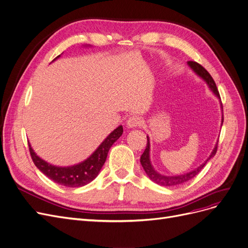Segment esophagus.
<instances>
[{"instance_id":"obj_1","label":"esophagus","mask_w":248,"mask_h":248,"mask_svg":"<svg viewBox=\"0 0 248 248\" xmlns=\"http://www.w3.org/2000/svg\"><path fill=\"white\" fill-rule=\"evenodd\" d=\"M142 124H143L142 118L138 115L131 116L126 122V125L128 127H137V126H141Z\"/></svg>"}]
</instances>
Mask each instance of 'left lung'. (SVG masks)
<instances>
[{
  "label": "left lung",
  "mask_w": 248,
  "mask_h": 248,
  "mask_svg": "<svg viewBox=\"0 0 248 248\" xmlns=\"http://www.w3.org/2000/svg\"><path fill=\"white\" fill-rule=\"evenodd\" d=\"M188 66L195 71L200 77H202L204 81H206L208 83V85L210 86V88L214 91V93L216 94L218 97H220V94H219V91H218V88L216 86V83H215L214 79L212 78V76L210 75V73L204 69L202 64H200L199 62H187ZM223 108V107H222ZM223 121L224 118H222V124H223ZM217 150H218V143L217 145L215 146L214 150L212 154L210 155V157L208 158V160L204 162L203 164H202L200 167H198V169H195L192 170L190 172H188V173H186L184 175H178V176H164V175H161L159 173H157V172L154 170V168L152 167V165H151L150 163V159H149V151H150V142H149V137H147V147L144 151V153L142 154L141 156V164L145 170V172L147 173V175L150 177V179L156 182L157 185H160V186H179L181 184H185V182L190 180L191 178L195 177L197 174H199V172L204 167V165L207 164L208 161L215 156V154L217 153Z\"/></svg>",
  "instance_id": "1"
}]
</instances>
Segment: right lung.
Here are the masks:
<instances>
[{"instance_id": "1", "label": "right lung", "mask_w": 248, "mask_h": 248, "mask_svg": "<svg viewBox=\"0 0 248 248\" xmlns=\"http://www.w3.org/2000/svg\"><path fill=\"white\" fill-rule=\"evenodd\" d=\"M123 132L122 125L116 127L87 160L71 167H57L46 163V161L36 156L30 145L29 152L35 166L49 179L67 187H79L88 185L98 175L110 147L123 135Z\"/></svg>"}]
</instances>
